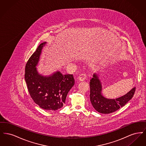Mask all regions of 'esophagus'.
<instances>
[{"mask_svg":"<svg viewBox=\"0 0 146 146\" xmlns=\"http://www.w3.org/2000/svg\"><path fill=\"white\" fill-rule=\"evenodd\" d=\"M86 76L87 75L86 73H82L79 75V76L78 77V79L80 81H83L84 80H85V79L86 78Z\"/></svg>","mask_w":146,"mask_h":146,"instance_id":"1","label":"esophagus"}]
</instances>
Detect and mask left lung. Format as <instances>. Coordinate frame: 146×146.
I'll list each match as a JSON object with an SVG mask.
<instances>
[{
    "instance_id": "obj_1",
    "label": "left lung",
    "mask_w": 146,
    "mask_h": 146,
    "mask_svg": "<svg viewBox=\"0 0 146 146\" xmlns=\"http://www.w3.org/2000/svg\"><path fill=\"white\" fill-rule=\"evenodd\" d=\"M90 86L91 104L98 112L103 114L114 112L125 106L133 96L136 89L134 87L124 95L115 99L107 98L102 94V83L96 73L91 79Z\"/></svg>"
}]
</instances>
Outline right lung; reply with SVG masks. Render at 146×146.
<instances>
[{"label": "right lung", "mask_w": 146, "mask_h": 146, "mask_svg": "<svg viewBox=\"0 0 146 146\" xmlns=\"http://www.w3.org/2000/svg\"><path fill=\"white\" fill-rule=\"evenodd\" d=\"M46 44H40L29 58L25 67V79L35 103L44 110L56 111L65 103L69 91L74 85V79L73 74L63 75L59 71L49 76L39 74L36 66Z\"/></svg>", "instance_id": "add662e5"}]
</instances>
